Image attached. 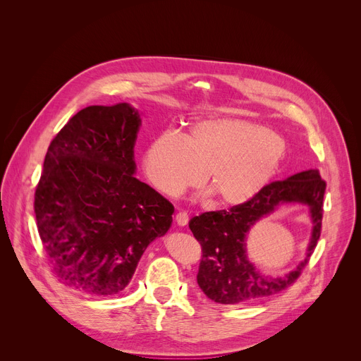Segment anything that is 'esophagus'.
I'll use <instances>...</instances> for the list:
<instances>
[{
	"label": "esophagus",
	"instance_id": "1",
	"mask_svg": "<svg viewBox=\"0 0 361 361\" xmlns=\"http://www.w3.org/2000/svg\"><path fill=\"white\" fill-rule=\"evenodd\" d=\"M176 221H177V224L178 226H185L187 223H188V214L185 213V212H178L177 214H176Z\"/></svg>",
	"mask_w": 361,
	"mask_h": 361
}]
</instances>
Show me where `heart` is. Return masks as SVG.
Masks as SVG:
<instances>
[{"label":"heart","mask_w":361,"mask_h":361,"mask_svg":"<svg viewBox=\"0 0 361 361\" xmlns=\"http://www.w3.org/2000/svg\"><path fill=\"white\" fill-rule=\"evenodd\" d=\"M282 141L269 129L239 119H207L183 137L166 133L147 148L142 167L162 194L178 195L203 177L219 207L252 200L275 176ZM207 176H204V173Z\"/></svg>","instance_id":"1"}]
</instances>
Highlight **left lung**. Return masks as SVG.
<instances>
[{
    "mask_svg": "<svg viewBox=\"0 0 361 361\" xmlns=\"http://www.w3.org/2000/svg\"><path fill=\"white\" fill-rule=\"evenodd\" d=\"M325 187L318 170H307L268 184L245 204L192 217L188 227L203 252L197 283L206 297L219 304H239L271 297L297 281L321 235ZM282 204L307 205L313 232L300 265L282 277H268L260 274L247 259L245 236L256 221L270 215Z\"/></svg>",
    "mask_w": 361,
    "mask_h": 361,
    "instance_id": "left-lung-1",
    "label": "left lung"
}]
</instances>
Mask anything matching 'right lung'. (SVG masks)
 <instances>
[{
  "label": "right lung",
  "instance_id": "right-lung-1",
  "mask_svg": "<svg viewBox=\"0 0 361 361\" xmlns=\"http://www.w3.org/2000/svg\"><path fill=\"white\" fill-rule=\"evenodd\" d=\"M140 112L129 104L79 111L51 141L35 194L39 235L56 278L94 297L121 293L174 206L135 178Z\"/></svg>",
  "mask_w": 361,
  "mask_h": 361
}]
</instances>
